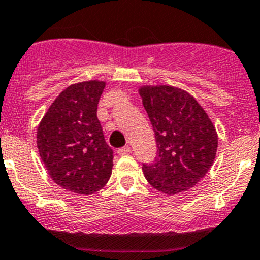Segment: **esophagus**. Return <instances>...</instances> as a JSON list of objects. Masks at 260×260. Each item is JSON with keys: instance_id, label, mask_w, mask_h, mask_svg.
Segmentation results:
<instances>
[{"instance_id": "esophagus-1", "label": "esophagus", "mask_w": 260, "mask_h": 260, "mask_svg": "<svg viewBox=\"0 0 260 260\" xmlns=\"http://www.w3.org/2000/svg\"><path fill=\"white\" fill-rule=\"evenodd\" d=\"M130 151H131L130 146L126 145V146H124V148L119 149V150H117V153H119V155H127V154H130Z\"/></svg>"}]
</instances>
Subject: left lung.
Here are the masks:
<instances>
[{"mask_svg":"<svg viewBox=\"0 0 260 260\" xmlns=\"http://www.w3.org/2000/svg\"><path fill=\"white\" fill-rule=\"evenodd\" d=\"M155 134L154 163L143 164L145 178L163 193L196 186L214 164L217 133L204 107L184 89L166 86L139 88Z\"/></svg>","mask_w":260,"mask_h":260,"instance_id":"left-lung-1","label":"left lung"}]
</instances>
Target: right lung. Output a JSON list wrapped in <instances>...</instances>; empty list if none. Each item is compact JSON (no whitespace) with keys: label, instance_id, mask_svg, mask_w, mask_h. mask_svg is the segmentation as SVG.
Here are the masks:
<instances>
[{"label":"right lung","instance_id":"obj_1","mask_svg":"<svg viewBox=\"0 0 260 260\" xmlns=\"http://www.w3.org/2000/svg\"><path fill=\"white\" fill-rule=\"evenodd\" d=\"M105 86L93 79L67 87L38 126V149L49 176L61 188L84 196L106 186L114 166V151L97 119Z\"/></svg>","mask_w":260,"mask_h":260}]
</instances>
